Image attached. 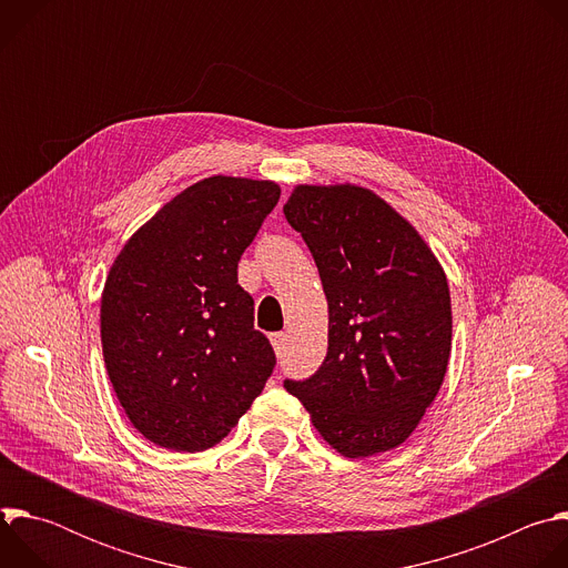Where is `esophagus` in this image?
<instances>
[{"label":"esophagus","mask_w":568,"mask_h":568,"mask_svg":"<svg viewBox=\"0 0 568 568\" xmlns=\"http://www.w3.org/2000/svg\"><path fill=\"white\" fill-rule=\"evenodd\" d=\"M270 342H272V346H274V351L276 353H281L283 348H285V342H287V335L285 333H274V335H270Z\"/></svg>","instance_id":"esophagus-1"}]
</instances>
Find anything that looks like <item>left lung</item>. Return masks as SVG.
<instances>
[{
  "label": "left lung",
  "mask_w": 568,
  "mask_h": 568,
  "mask_svg": "<svg viewBox=\"0 0 568 568\" xmlns=\"http://www.w3.org/2000/svg\"><path fill=\"white\" fill-rule=\"evenodd\" d=\"M283 213L310 247L328 301V355L285 388L342 456L395 449L447 373V276L416 226L371 189L298 184Z\"/></svg>",
  "instance_id": "left-lung-1"
}]
</instances>
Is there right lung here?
Returning a JSON list of instances; mask_svg holds the SVG:
<instances>
[{
  "label": "right lung",
  "mask_w": 568,
  "mask_h": 568,
  "mask_svg": "<svg viewBox=\"0 0 568 568\" xmlns=\"http://www.w3.org/2000/svg\"><path fill=\"white\" fill-rule=\"evenodd\" d=\"M281 197L270 180L206 178L125 242L101 296L103 359L150 443L217 445L265 388L276 357L254 328L237 261Z\"/></svg>",
  "instance_id": "1"
}]
</instances>
